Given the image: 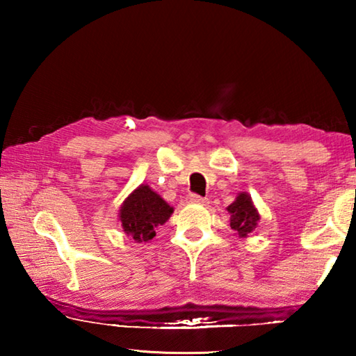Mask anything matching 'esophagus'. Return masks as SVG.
I'll list each match as a JSON object with an SVG mask.
<instances>
[{
    "label": "esophagus",
    "mask_w": 356,
    "mask_h": 356,
    "mask_svg": "<svg viewBox=\"0 0 356 356\" xmlns=\"http://www.w3.org/2000/svg\"><path fill=\"white\" fill-rule=\"evenodd\" d=\"M188 200H190V202H195V204H206L207 202L206 197L196 195V193H193V195H190Z\"/></svg>",
    "instance_id": "obj_1"
}]
</instances>
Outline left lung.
I'll return each instance as SVG.
<instances>
[{
    "label": "left lung",
    "mask_w": 356,
    "mask_h": 356,
    "mask_svg": "<svg viewBox=\"0 0 356 356\" xmlns=\"http://www.w3.org/2000/svg\"><path fill=\"white\" fill-rule=\"evenodd\" d=\"M231 213V227L238 232V236L245 237L256 227L259 221V213L251 202V197L246 193H240L237 200L227 207Z\"/></svg>",
    "instance_id": "1"
}]
</instances>
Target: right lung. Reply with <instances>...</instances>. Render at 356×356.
<instances>
[{
  "label": "right lung",
  "mask_w": 356,
  "mask_h": 356,
  "mask_svg": "<svg viewBox=\"0 0 356 356\" xmlns=\"http://www.w3.org/2000/svg\"><path fill=\"white\" fill-rule=\"evenodd\" d=\"M171 213L172 207L147 185H141L122 204L119 216L125 234H130L136 242H149L155 237V227L165 225Z\"/></svg>",
  "instance_id": "right-lung-1"
}]
</instances>
